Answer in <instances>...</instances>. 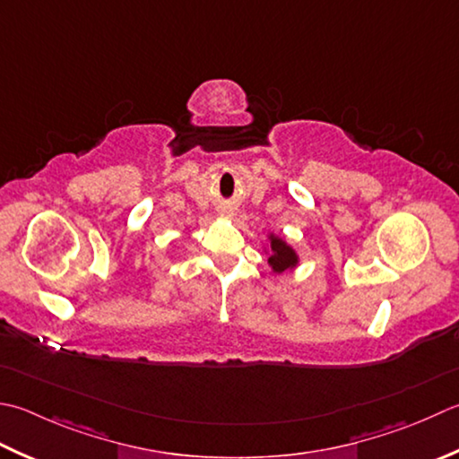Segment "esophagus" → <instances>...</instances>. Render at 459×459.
<instances>
[{
  "label": "esophagus",
  "mask_w": 459,
  "mask_h": 459,
  "mask_svg": "<svg viewBox=\"0 0 459 459\" xmlns=\"http://www.w3.org/2000/svg\"><path fill=\"white\" fill-rule=\"evenodd\" d=\"M219 217L224 221H232L235 219V209L230 204H221L219 206Z\"/></svg>",
  "instance_id": "1"
}]
</instances>
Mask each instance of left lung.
Segmentation results:
<instances>
[{"mask_svg":"<svg viewBox=\"0 0 459 459\" xmlns=\"http://www.w3.org/2000/svg\"><path fill=\"white\" fill-rule=\"evenodd\" d=\"M266 247L264 255L268 256V266L273 268L274 274H282L294 271L300 264L299 250H296L284 237L276 235V232H268L266 235Z\"/></svg>","mask_w":459,"mask_h":459,"instance_id":"1","label":"left lung"}]
</instances>
